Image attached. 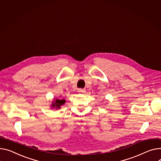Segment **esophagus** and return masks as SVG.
Wrapping results in <instances>:
<instances>
[{
	"instance_id": "esophagus-1",
	"label": "esophagus",
	"mask_w": 161,
	"mask_h": 161,
	"mask_svg": "<svg viewBox=\"0 0 161 161\" xmlns=\"http://www.w3.org/2000/svg\"><path fill=\"white\" fill-rule=\"evenodd\" d=\"M78 92L80 93H84V92H85V90L83 89H79Z\"/></svg>"
}]
</instances>
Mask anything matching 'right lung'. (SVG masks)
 Returning <instances> with one entry per match:
<instances>
[{
  "label": "right lung",
  "instance_id": "1",
  "mask_svg": "<svg viewBox=\"0 0 161 161\" xmlns=\"http://www.w3.org/2000/svg\"><path fill=\"white\" fill-rule=\"evenodd\" d=\"M65 103V99H58L56 98L55 100L53 101L51 105L52 108H54L56 109H59L61 108V107Z\"/></svg>",
  "mask_w": 161,
  "mask_h": 161
}]
</instances>
